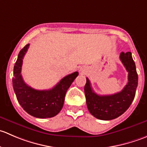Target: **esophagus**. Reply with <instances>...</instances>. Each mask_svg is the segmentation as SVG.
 Listing matches in <instances>:
<instances>
[{
	"label": "esophagus",
	"instance_id": "esophagus-1",
	"mask_svg": "<svg viewBox=\"0 0 147 147\" xmlns=\"http://www.w3.org/2000/svg\"><path fill=\"white\" fill-rule=\"evenodd\" d=\"M81 71H82V72H86V68L85 67H81Z\"/></svg>",
	"mask_w": 147,
	"mask_h": 147
}]
</instances>
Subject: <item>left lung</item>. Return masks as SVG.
<instances>
[{
  "label": "left lung",
  "mask_w": 147,
  "mask_h": 147,
  "mask_svg": "<svg viewBox=\"0 0 147 147\" xmlns=\"http://www.w3.org/2000/svg\"><path fill=\"white\" fill-rule=\"evenodd\" d=\"M120 60L128 72V82L121 92L111 95H99L92 89L88 78L84 86L89 112L97 119L111 120L121 116L129 107L135 97L138 84L136 65L130 52H121Z\"/></svg>",
  "instance_id": "obj_1"
}]
</instances>
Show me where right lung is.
Masks as SVG:
<instances>
[{"instance_id": "obj_1", "label": "right lung", "mask_w": 147, "mask_h": 147, "mask_svg": "<svg viewBox=\"0 0 147 147\" xmlns=\"http://www.w3.org/2000/svg\"><path fill=\"white\" fill-rule=\"evenodd\" d=\"M30 44H27L19 53L13 69V87L20 106L27 113L37 118H50L57 115L63 108L68 88L78 77L75 72L63 78L53 88L37 90L28 86L23 79L21 68L23 59Z\"/></svg>"}]
</instances>
